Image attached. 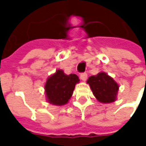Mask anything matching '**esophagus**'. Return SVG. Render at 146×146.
I'll return each mask as SVG.
<instances>
[{"label":"esophagus","instance_id":"34e87169","mask_svg":"<svg viewBox=\"0 0 146 146\" xmlns=\"http://www.w3.org/2000/svg\"><path fill=\"white\" fill-rule=\"evenodd\" d=\"M80 78L82 79V82H86V79H87V74L86 73H82L80 76Z\"/></svg>","mask_w":146,"mask_h":146}]
</instances>
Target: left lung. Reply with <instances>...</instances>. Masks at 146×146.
I'll use <instances>...</instances> for the list:
<instances>
[{
	"label": "left lung",
	"mask_w": 146,
	"mask_h": 146,
	"mask_svg": "<svg viewBox=\"0 0 146 146\" xmlns=\"http://www.w3.org/2000/svg\"><path fill=\"white\" fill-rule=\"evenodd\" d=\"M86 83L90 86L97 100L101 103H111L117 100L119 84L107 73L101 71L96 76H92Z\"/></svg>",
	"instance_id": "8db88e82"
}]
</instances>
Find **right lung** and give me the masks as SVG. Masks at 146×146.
I'll use <instances>...</instances> for the list:
<instances>
[{
  "mask_svg": "<svg viewBox=\"0 0 146 146\" xmlns=\"http://www.w3.org/2000/svg\"><path fill=\"white\" fill-rule=\"evenodd\" d=\"M79 82L80 79L76 74L66 75L64 70H57L48 77L44 85L47 102L55 106L67 104Z\"/></svg>",
  "mask_w": 146,
  "mask_h": 146,
  "instance_id": "obj_1",
  "label": "right lung"
}]
</instances>
